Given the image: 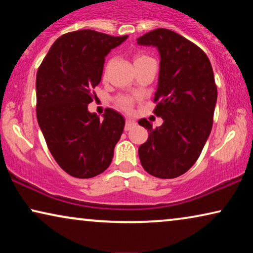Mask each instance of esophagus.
Wrapping results in <instances>:
<instances>
[{
	"label": "esophagus",
	"instance_id": "1",
	"mask_svg": "<svg viewBox=\"0 0 253 253\" xmlns=\"http://www.w3.org/2000/svg\"><path fill=\"white\" fill-rule=\"evenodd\" d=\"M134 126H136V122H134L132 119H126V127H124V129H126V131H127V130H130L131 127H133Z\"/></svg>",
	"mask_w": 253,
	"mask_h": 253
}]
</instances>
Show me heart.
<instances>
[{
  "label": "heart",
  "instance_id": "1",
  "mask_svg": "<svg viewBox=\"0 0 253 253\" xmlns=\"http://www.w3.org/2000/svg\"><path fill=\"white\" fill-rule=\"evenodd\" d=\"M146 58H150V57H147L146 55L138 54L136 55V57H134V63H137V62H140L143 60H146ZM117 103H119L121 108L123 110H126V112H130L131 108H132V99H131L130 96H121V98H119V100H117Z\"/></svg>",
  "mask_w": 253,
  "mask_h": 253
}]
</instances>
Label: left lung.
Masks as SVG:
<instances>
[{
    "label": "left lung",
    "instance_id": "left-lung-1",
    "mask_svg": "<svg viewBox=\"0 0 253 253\" xmlns=\"http://www.w3.org/2000/svg\"><path fill=\"white\" fill-rule=\"evenodd\" d=\"M140 46L155 47L160 55L154 113L164 120L138 148L141 166L159 178H175L199 158L212 130L217 89L207 55L174 31L157 29L138 38Z\"/></svg>",
    "mask_w": 253,
    "mask_h": 253
}]
</instances>
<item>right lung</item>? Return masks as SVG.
Instances as JSON below:
<instances>
[{"label":"right lung","mask_w":253,"mask_h":253,"mask_svg":"<svg viewBox=\"0 0 253 253\" xmlns=\"http://www.w3.org/2000/svg\"><path fill=\"white\" fill-rule=\"evenodd\" d=\"M126 39L92 30L67 33L38 70V123L55 161L74 177H94L113 160L126 120L109 108L100 120L87 106L101 82L105 57Z\"/></svg>","instance_id":"1"}]
</instances>
